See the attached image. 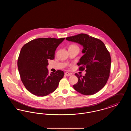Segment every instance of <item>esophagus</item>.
Listing matches in <instances>:
<instances>
[{
  "label": "esophagus",
  "mask_w": 131,
  "mask_h": 131,
  "mask_svg": "<svg viewBox=\"0 0 131 131\" xmlns=\"http://www.w3.org/2000/svg\"><path fill=\"white\" fill-rule=\"evenodd\" d=\"M65 75H66V76H70L72 75L71 73H69L68 72H66L65 73Z\"/></svg>",
  "instance_id": "34e87169"
}]
</instances>
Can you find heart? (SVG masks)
<instances>
[{
  "label": "heart",
  "mask_w": 131,
  "mask_h": 131,
  "mask_svg": "<svg viewBox=\"0 0 131 131\" xmlns=\"http://www.w3.org/2000/svg\"><path fill=\"white\" fill-rule=\"evenodd\" d=\"M69 48H74V49H77L79 50V47H78L77 45H75V44H73V45H71V46L69 47Z\"/></svg>",
  "instance_id": "b5f03b06"
}]
</instances>
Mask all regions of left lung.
Segmentation results:
<instances>
[{"instance_id": "obj_1", "label": "left lung", "mask_w": 131, "mask_h": 131, "mask_svg": "<svg viewBox=\"0 0 131 131\" xmlns=\"http://www.w3.org/2000/svg\"><path fill=\"white\" fill-rule=\"evenodd\" d=\"M66 40L82 45L81 57L77 65L79 70H85L86 74L81 76L75 73L78 82L73 85L75 90L83 95H91L96 93L106 85L109 78L111 55L104 43L99 39L81 33L67 37Z\"/></svg>"}]
</instances>
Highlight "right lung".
I'll return each instance as SVG.
<instances>
[{
    "label": "right lung",
    "mask_w": 131,
    "mask_h": 131,
    "mask_svg": "<svg viewBox=\"0 0 131 131\" xmlns=\"http://www.w3.org/2000/svg\"><path fill=\"white\" fill-rule=\"evenodd\" d=\"M65 38H40L25 44L18 59L20 79L26 89L36 96L43 97L56 90L64 77L62 71L49 74L48 60L54 58L55 51Z\"/></svg>",
    "instance_id": "obj_1"
}]
</instances>
